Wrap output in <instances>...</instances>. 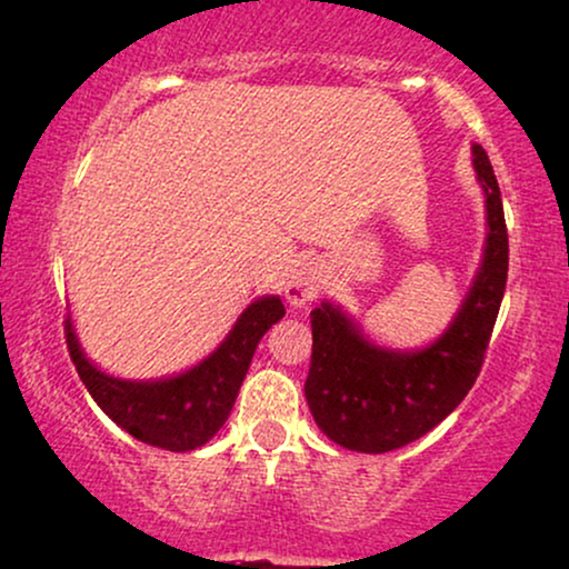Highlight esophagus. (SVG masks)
Masks as SVG:
<instances>
[{
	"instance_id": "34e87169",
	"label": "esophagus",
	"mask_w": 569,
	"mask_h": 569,
	"mask_svg": "<svg viewBox=\"0 0 569 569\" xmlns=\"http://www.w3.org/2000/svg\"><path fill=\"white\" fill-rule=\"evenodd\" d=\"M321 287V269L316 263H298L284 282V298L292 302L295 308H306L308 302L316 298Z\"/></svg>"
}]
</instances>
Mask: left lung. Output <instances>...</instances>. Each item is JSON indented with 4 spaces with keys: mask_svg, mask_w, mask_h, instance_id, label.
<instances>
[{
    "mask_svg": "<svg viewBox=\"0 0 569 569\" xmlns=\"http://www.w3.org/2000/svg\"><path fill=\"white\" fill-rule=\"evenodd\" d=\"M486 196V248L473 287L445 335L423 350H389L368 339L339 306L311 311L313 352L306 400L316 426L339 447L381 455L439 426L470 392L505 298L510 242L491 161L473 143Z\"/></svg>",
    "mask_w": 569,
    "mask_h": 569,
    "instance_id": "8db88e82",
    "label": "left lung"
}]
</instances>
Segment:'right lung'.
Masks as SVG:
<instances>
[{
  "instance_id": "right-lung-1",
  "label": "right lung",
  "mask_w": 569,
  "mask_h": 569,
  "mask_svg": "<svg viewBox=\"0 0 569 569\" xmlns=\"http://www.w3.org/2000/svg\"><path fill=\"white\" fill-rule=\"evenodd\" d=\"M282 316L284 306L279 295L258 298L240 313L238 323L209 358L186 373L153 381L114 379L99 371L78 345L70 319L64 337L88 395L120 429L143 445L190 452L203 447L230 418L258 342Z\"/></svg>"
}]
</instances>
